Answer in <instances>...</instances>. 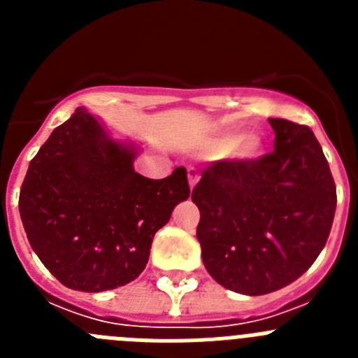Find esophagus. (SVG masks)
I'll return each instance as SVG.
<instances>
[{"label":"esophagus","instance_id":"34e87169","mask_svg":"<svg viewBox=\"0 0 358 358\" xmlns=\"http://www.w3.org/2000/svg\"><path fill=\"white\" fill-rule=\"evenodd\" d=\"M188 182H189V188L194 189L195 185L199 182V170L195 166H189L188 169Z\"/></svg>","mask_w":358,"mask_h":358}]
</instances>
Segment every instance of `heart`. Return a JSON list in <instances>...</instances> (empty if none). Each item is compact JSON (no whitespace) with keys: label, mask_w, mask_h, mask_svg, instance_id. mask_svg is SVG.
<instances>
[{"label":"heart","mask_w":358,"mask_h":358,"mask_svg":"<svg viewBox=\"0 0 358 358\" xmlns=\"http://www.w3.org/2000/svg\"><path fill=\"white\" fill-rule=\"evenodd\" d=\"M240 141H242L240 134L224 136V138L217 141V152L218 154H227V152H231L236 146L239 147L236 149V154L240 157H255L260 152V141L256 140V138H248V140H243L242 144L239 143Z\"/></svg>","instance_id":"1"}]
</instances>
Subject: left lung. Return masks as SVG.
<instances>
[{
  "instance_id": "obj_1",
  "label": "left lung",
  "mask_w": 358,
  "mask_h": 358,
  "mask_svg": "<svg viewBox=\"0 0 358 358\" xmlns=\"http://www.w3.org/2000/svg\"><path fill=\"white\" fill-rule=\"evenodd\" d=\"M274 150L258 159H220L192 192L201 211L202 262L217 283L262 296L296 281L330 235L337 192L306 125L268 118Z\"/></svg>"
}]
</instances>
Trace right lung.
Listing matches in <instances>:
<instances>
[{
  "label": "right lung",
  "mask_w": 358,
  "mask_h": 358,
  "mask_svg": "<svg viewBox=\"0 0 358 358\" xmlns=\"http://www.w3.org/2000/svg\"><path fill=\"white\" fill-rule=\"evenodd\" d=\"M136 154L80 107L30 161L19 213L31 249L68 289L102 292L136 280L157 229L189 197L186 169L148 179L134 172Z\"/></svg>",
  "instance_id": "obj_1"
}]
</instances>
